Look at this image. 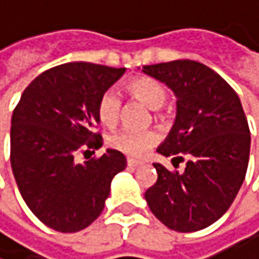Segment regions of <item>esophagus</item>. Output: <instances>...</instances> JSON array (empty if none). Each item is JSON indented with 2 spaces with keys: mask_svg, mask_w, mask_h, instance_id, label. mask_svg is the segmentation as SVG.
Here are the masks:
<instances>
[{
  "mask_svg": "<svg viewBox=\"0 0 259 259\" xmlns=\"http://www.w3.org/2000/svg\"><path fill=\"white\" fill-rule=\"evenodd\" d=\"M143 162L141 161H137V159H132V158H128L127 159V167L128 168H135V167H140Z\"/></svg>",
  "mask_w": 259,
  "mask_h": 259,
  "instance_id": "esophagus-1",
  "label": "esophagus"
}]
</instances>
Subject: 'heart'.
Segmentation results:
<instances>
[{
    "label": "heart",
    "instance_id": "b5f03b06",
    "mask_svg": "<svg viewBox=\"0 0 259 259\" xmlns=\"http://www.w3.org/2000/svg\"><path fill=\"white\" fill-rule=\"evenodd\" d=\"M125 91L132 98L144 103L153 110L162 107L167 98V91L164 84L152 77H137L125 84ZM121 100L115 91H104L97 103L98 121L106 127H113L119 119ZM109 146L124 155L141 158L144 156L156 143L158 135L152 131L135 132V131H118L112 134L107 140Z\"/></svg>",
    "mask_w": 259,
    "mask_h": 259
}]
</instances>
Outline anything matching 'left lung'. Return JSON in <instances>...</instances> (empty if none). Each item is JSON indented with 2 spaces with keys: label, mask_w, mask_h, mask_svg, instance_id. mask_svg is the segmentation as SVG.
I'll return each mask as SVG.
<instances>
[{
  "label": "left lung",
  "mask_w": 259,
  "mask_h": 259,
  "mask_svg": "<svg viewBox=\"0 0 259 259\" xmlns=\"http://www.w3.org/2000/svg\"><path fill=\"white\" fill-rule=\"evenodd\" d=\"M176 95V119L158 153L173 165L188 158L184 173L161 164L146 191L155 217L178 232H196L217 222L232 205L247 171L250 131L237 92L215 71L194 60L143 66Z\"/></svg>",
  "instance_id": "1"
}]
</instances>
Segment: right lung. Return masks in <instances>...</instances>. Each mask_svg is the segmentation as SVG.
Masks as SVG:
<instances>
[{
  "mask_svg": "<svg viewBox=\"0 0 259 259\" xmlns=\"http://www.w3.org/2000/svg\"><path fill=\"white\" fill-rule=\"evenodd\" d=\"M125 68L88 62L54 66L22 92L12 115L10 162L19 193L48 228L77 232L103 211L113 176L125 168L122 153L107 149L98 159L75 161L103 138L97 103Z\"/></svg>",
  "mask_w": 259,
  "mask_h": 259,
  "instance_id": "1",
  "label": "right lung"
}]
</instances>
